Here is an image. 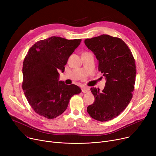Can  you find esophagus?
Wrapping results in <instances>:
<instances>
[{
  "label": "esophagus",
  "mask_w": 156,
  "mask_h": 156,
  "mask_svg": "<svg viewBox=\"0 0 156 156\" xmlns=\"http://www.w3.org/2000/svg\"><path fill=\"white\" fill-rule=\"evenodd\" d=\"M81 90H82V92L83 93H88L90 92V88L88 87H83L82 89H81Z\"/></svg>",
  "instance_id": "34e87169"
}]
</instances>
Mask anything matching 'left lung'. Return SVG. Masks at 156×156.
Instances as JSON below:
<instances>
[{
  "instance_id": "left-lung-1",
  "label": "left lung",
  "mask_w": 156,
  "mask_h": 156,
  "mask_svg": "<svg viewBox=\"0 0 156 156\" xmlns=\"http://www.w3.org/2000/svg\"><path fill=\"white\" fill-rule=\"evenodd\" d=\"M85 44L99 61V71L105 77V87L91 88L95 101L87 107L92 118L107 121L127 107L133 96L136 77L135 59L123 40L108 35L85 40Z\"/></svg>"
}]
</instances>
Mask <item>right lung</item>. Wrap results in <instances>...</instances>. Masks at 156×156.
Segmentation results:
<instances>
[{
    "instance_id": "1",
    "label": "right lung",
    "mask_w": 156,
    "mask_h": 156,
    "mask_svg": "<svg viewBox=\"0 0 156 156\" xmlns=\"http://www.w3.org/2000/svg\"><path fill=\"white\" fill-rule=\"evenodd\" d=\"M81 41L51 37L29 49L23 61L22 88L29 104L40 116L47 119L59 116L67 109L71 98L81 92L76 85L59 81L58 73L64 72Z\"/></svg>"
}]
</instances>
